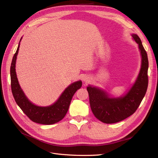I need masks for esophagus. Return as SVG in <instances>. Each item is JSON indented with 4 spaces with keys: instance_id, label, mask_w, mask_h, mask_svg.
Returning a JSON list of instances; mask_svg holds the SVG:
<instances>
[{
    "instance_id": "1",
    "label": "esophagus",
    "mask_w": 158,
    "mask_h": 158,
    "mask_svg": "<svg viewBox=\"0 0 158 158\" xmlns=\"http://www.w3.org/2000/svg\"><path fill=\"white\" fill-rule=\"evenodd\" d=\"M90 78H89V77H88V76H84V78H83V81L84 82H85V83H88V82H89V80Z\"/></svg>"
}]
</instances>
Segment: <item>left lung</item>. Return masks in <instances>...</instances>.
Returning a JSON list of instances; mask_svg holds the SVG:
<instances>
[{
    "label": "left lung",
    "instance_id": "8db88e82",
    "mask_svg": "<svg viewBox=\"0 0 158 158\" xmlns=\"http://www.w3.org/2000/svg\"><path fill=\"white\" fill-rule=\"evenodd\" d=\"M133 40L138 45L141 56V66L135 82L127 92L118 97H114L107 91L88 85L89 104L94 116L104 123L120 122L135 113L146 94L148 84V59L142 41L135 33L131 34Z\"/></svg>",
    "mask_w": 158,
    "mask_h": 158
}]
</instances>
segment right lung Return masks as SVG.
I'll return each instance as SVG.
<instances>
[{"instance_id":"right-lung-1","label":"right lung","mask_w":158,"mask_h":158,"mask_svg":"<svg viewBox=\"0 0 158 158\" xmlns=\"http://www.w3.org/2000/svg\"><path fill=\"white\" fill-rule=\"evenodd\" d=\"M16 53L14 54L10 66V79L12 92L18 106L30 119L36 123L42 125H52L59 122L67 113L74 94L82 87V81L78 80L70 84L61 94L56 101L48 106H38L33 103L26 97L20 87L16 73L17 55L20 48V41Z\"/></svg>"}]
</instances>
